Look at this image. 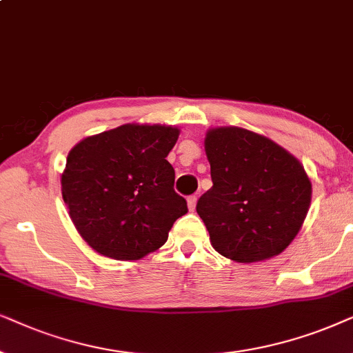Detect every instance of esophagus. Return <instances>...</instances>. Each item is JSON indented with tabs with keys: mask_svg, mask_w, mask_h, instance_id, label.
I'll return each instance as SVG.
<instances>
[{
	"mask_svg": "<svg viewBox=\"0 0 353 353\" xmlns=\"http://www.w3.org/2000/svg\"><path fill=\"white\" fill-rule=\"evenodd\" d=\"M187 206H189L190 211L195 210V206H196V196L195 195H190L189 199H187Z\"/></svg>",
	"mask_w": 353,
	"mask_h": 353,
	"instance_id": "34e87169",
	"label": "esophagus"
}]
</instances>
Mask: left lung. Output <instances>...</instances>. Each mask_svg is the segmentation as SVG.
<instances>
[{"instance_id": "8db88e82", "label": "left lung", "mask_w": 353, "mask_h": 353, "mask_svg": "<svg viewBox=\"0 0 353 353\" xmlns=\"http://www.w3.org/2000/svg\"><path fill=\"white\" fill-rule=\"evenodd\" d=\"M205 152L213 187L200 196L196 213L214 250L237 263L284 252L312 201V182L299 159L242 128L210 129Z\"/></svg>"}]
</instances>
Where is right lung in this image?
I'll return each mask as SVG.
<instances>
[{"mask_svg": "<svg viewBox=\"0 0 353 353\" xmlns=\"http://www.w3.org/2000/svg\"><path fill=\"white\" fill-rule=\"evenodd\" d=\"M177 139L172 125L124 124L70 150L61 192L75 229L93 250L128 261L164 245L174 221L187 213L166 159Z\"/></svg>", "mask_w": 353, "mask_h": 353, "instance_id": "obj_1", "label": "right lung"}]
</instances>
